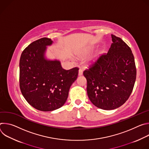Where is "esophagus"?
I'll return each mask as SVG.
<instances>
[{
	"mask_svg": "<svg viewBox=\"0 0 149 149\" xmlns=\"http://www.w3.org/2000/svg\"><path fill=\"white\" fill-rule=\"evenodd\" d=\"M82 73H83L82 70L81 69H79V71H78V75H79V76L82 75Z\"/></svg>",
	"mask_w": 149,
	"mask_h": 149,
	"instance_id": "obj_1",
	"label": "esophagus"
}]
</instances>
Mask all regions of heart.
Listing matches in <instances>:
<instances>
[{
	"label": "heart",
	"mask_w": 149,
	"mask_h": 149,
	"mask_svg": "<svg viewBox=\"0 0 149 149\" xmlns=\"http://www.w3.org/2000/svg\"><path fill=\"white\" fill-rule=\"evenodd\" d=\"M94 49V47H88V48H87L86 49H85L84 51H82L79 55H78V57L79 58H83V57H85L87 55H89ZM101 53H100L95 56H94L93 58H90L88 61H87V64L88 65H94L95 63L97 62V61L99 59V57L100 56V55H101Z\"/></svg>",
	"instance_id": "heart-1"
}]
</instances>
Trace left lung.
I'll return each mask as SVG.
<instances>
[{
  "label": "left lung",
  "instance_id": "obj_1",
  "mask_svg": "<svg viewBox=\"0 0 149 149\" xmlns=\"http://www.w3.org/2000/svg\"><path fill=\"white\" fill-rule=\"evenodd\" d=\"M108 53L84 72L87 94L97 107L105 110L118 108L129 98L136 81V68L130 48L112 35Z\"/></svg>",
  "mask_w": 149,
  "mask_h": 149
}]
</instances>
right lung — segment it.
<instances>
[{
	"mask_svg": "<svg viewBox=\"0 0 149 149\" xmlns=\"http://www.w3.org/2000/svg\"><path fill=\"white\" fill-rule=\"evenodd\" d=\"M53 43L47 38L34 41L22 52L19 61L21 93L31 106L42 111L64 105L78 74V68L65 70L59 59L47 58V47Z\"/></svg>",
	"mask_w": 149,
	"mask_h": 149,
	"instance_id": "right-lung-1",
	"label": "right lung"
}]
</instances>
